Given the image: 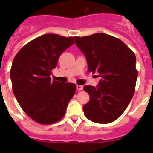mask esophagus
I'll return each instance as SVG.
<instances>
[{
	"instance_id": "1",
	"label": "esophagus",
	"mask_w": 153,
	"mask_h": 153,
	"mask_svg": "<svg viewBox=\"0 0 153 153\" xmlns=\"http://www.w3.org/2000/svg\"><path fill=\"white\" fill-rule=\"evenodd\" d=\"M83 86H81V85H77V86H76V89H77V90H79V91L83 90Z\"/></svg>"
}]
</instances>
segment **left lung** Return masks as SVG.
<instances>
[{
  "instance_id": "8db88e82",
  "label": "left lung",
  "mask_w": 153,
  "mask_h": 153,
  "mask_svg": "<svg viewBox=\"0 0 153 153\" xmlns=\"http://www.w3.org/2000/svg\"><path fill=\"white\" fill-rule=\"evenodd\" d=\"M74 39L86 56L89 72L98 73L101 77L97 87H83L90 99L83 107L85 116L97 123L113 122L134 94L138 76L135 53L122 40L106 33Z\"/></svg>"
}]
</instances>
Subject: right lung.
I'll return each mask as SVG.
<instances>
[{
    "label": "right lung",
    "mask_w": 153,
    "mask_h": 153,
    "mask_svg": "<svg viewBox=\"0 0 153 153\" xmlns=\"http://www.w3.org/2000/svg\"><path fill=\"white\" fill-rule=\"evenodd\" d=\"M74 44L72 36L47 33L27 43L13 58L10 71L13 94L35 122L44 125L58 122L75 94L76 84L51 78L62 53Z\"/></svg>",
    "instance_id": "add662e5"
}]
</instances>
